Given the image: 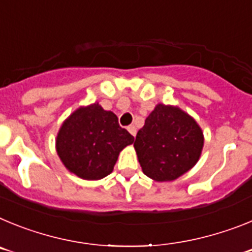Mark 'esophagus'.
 <instances>
[{"mask_svg": "<svg viewBox=\"0 0 252 252\" xmlns=\"http://www.w3.org/2000/svg\"><path fill=\"white\" fill-rule=\"evenodd\" d=\"M127 130H128V132H130L133 137L136 136V127H135L133 125H131V126H128Z\"/></svg>", "mask_w": 252, "mask_h": 252, "instance_id": "esophagus-1", "label": "esophagus"}]
</instances>
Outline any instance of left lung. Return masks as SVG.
<instances>
[{
    "instance_id": "1",
    "label": "left lung",
    "mask_w": 252,
    "mask_h": 252,
    "mask_svg": "<svg viewBox=\"0 0 252 252\" xmlns=\"http://www.w3.org/2000/svg\"><path fill=\"white\" fill-rule=\"evenodd\" d=\"M203 145V131L192 116L178 106L158 103L137 132L133 148L146 177L173 182L197 164Z\"/></svg>"
}]
</instances>
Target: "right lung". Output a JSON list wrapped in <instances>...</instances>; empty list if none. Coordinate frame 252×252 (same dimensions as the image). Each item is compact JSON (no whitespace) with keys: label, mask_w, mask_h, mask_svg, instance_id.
<instances>
[{"label":"right lung","mask_w":252,"mask_h":252,"mask_svg":"<svg viewBox=\"0 0 252 252\" xmlns=\"http://www.w3.org/2000/svg\"><path fill=\"white\" fill-rule=\"evenodd\" d=\"M132 142L133 136L120 126L117 116L94 102L64 120L55 149L70 173L84 180H99L112 173L120 153Z\"/></svg>","instance_id":"1"}]
</instances>
